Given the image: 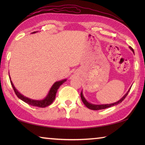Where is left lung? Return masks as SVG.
<instances>
[{
  "mask_svg": "<svg viewBox=\"0 0 145 145\" xmlns=\"http://www.w3.org/2000/svg\"><path fill=\"white\" fill-rule=\"evenodd\" d=\"M130 48L131 49V50L133 51V52L134 53V50L131 47H130ZM131 89V87L129 89L128 91H127V93H126L123 97L121 99H120V100H118L117 102H115L114 103H111V104H105V105H95V104H92V103H90L88 102V101L86 100L85 98H84V95H83V93L82 91L81 92V94H80V96H81V98H82V100L83 101V103H84L85 105L87 106L88 108L90 109V110H103V109H105V108H109V107H111V106H115V105H118L120 103L122 102V101H123V100L125 99V98H126V97L127 96V95L128 94V92L130 91Z\"/></svg>",
  "mask_w": 145,
  "mask_h": 145,
  "instance_id": "1",
  "label": "left lung"
}]
</instances>
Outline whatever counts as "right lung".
<instances>
[{
	"label": "right lung",
	"mask_w": 145,
	"mask_h": 145,
	"mask_svg": "<svg viewBox=\"0 0 145 145\" xmlns=\"http://www.w3.org/2000/svg\"><path fill=\"white\" fill-rule=\"evenodd\" d=\"M36 32H33L32 33H34ZM9 78H10V84L12 86V88H13L15 94H16V95L18 98H20L21 100H22L23 101H24V102L30 105H32L33 106L40 107V108H45L46 106H48L53 103V101H54L55 98V97H56V93L58 88L60 87V85H62L63 83L65 82H66L67 80V79H64V80H62L56 82L53 85H52V87H51L50 91H49L48 95H47V97L44 98V99L41 100H36L30 99V98H29L25 96H24L23 95H22L20 93H19V92L17 91V89L15 88L13 83H12V82L11 81L10 76H9Z\"/></svg>",
	"instance_id": "obj_1"
}]
</instances>
